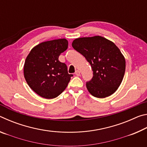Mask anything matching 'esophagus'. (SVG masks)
<instances>
[{"label":"esophagus","mask_w":147,"mask_h":147,"mask_svg":"<svg viewBox=\"0 0 147 147\" xmlns=\"http://www.w3.org/2000/svg\"><path fill=\"white\" fill-rule=\"evenodd\" d=\"M75 74L76 76H80V72L78 70H77L75 72Z\"/></svg>","instance_id":"obj_1"}]
</instances>
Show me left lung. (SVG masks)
Here are the masks:
<instances>
[{"label":"left lung","instance_id":"8db88e82","mask_svg":"<svg viewBox=\"0 0 147 147\" xmlns=\"http://www.w3.org/2000/svg\"><path fill=\"white\" fill-rule=\"evenodd\" d=\"M72 46L91 65L93 76L86 82L88 91L96 98L115 93L123 81L126 61L119 49L102 36L77 38Z\"/></svg>","mask_w":147,"mask_h":147}]
</instances>
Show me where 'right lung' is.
<instances>
[{
	"mask_svg": "<svg viewBox=\"0 0 147 147\" xmlns=\"http://www.w3.org/2000/svg\"><path fill=\"white\" fill-rule=\"evenodd\" d=\"M68 48L65 39L45 41L34 47L24 65V76L28 85L41 97L56 98L67 86L73 74L59 56Z\"/></svg>",
	"mask_w": 147,
	"mask_h": 147,
	"instance_id": "add662e5",
	"label": "right lung"
}]
</instances>
